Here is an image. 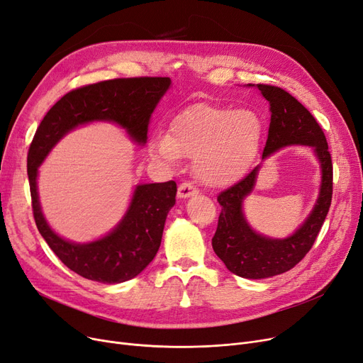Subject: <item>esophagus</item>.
I'll use <instances>...</instances> for the list:
<instances>
[{
  "instance_id": "1",
  "label": "esophagus",
  "mask_w": 363,
  "mask_h": 363,
  "mask_svg": "<svg viewBox=\"0 0 363 363\" xmlns=\"http://www.w3.org/2000/svg\"><path fill=\"white\" fill-rule=\"evenodd\" d=\"M199 191H197V188L193 185V184H190V182H184V184H181L179 186H178V199L179 200H184V199H188V197H193V196H196Z\"/></svg>"
}]
</instances>
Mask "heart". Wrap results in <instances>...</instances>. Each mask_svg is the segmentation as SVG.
<instances>
[{"label": "heart", "instance_id": "heart-1", "mask_svg": "<svg viewBox=\"0 0 363 363\" xmlns=\"http://www.w3.org/2000/svg\"><path fill=\"white\" fill-rule=\"evenodd\" d=\"M262 123L252 109L194 105L157 130L148 143L155 162L175 167L182 155L194 159L200 182L223 188L239 181L258 154Z\"/></svg>", "mask_w": 363, "mask_h": 363}]
</instances>
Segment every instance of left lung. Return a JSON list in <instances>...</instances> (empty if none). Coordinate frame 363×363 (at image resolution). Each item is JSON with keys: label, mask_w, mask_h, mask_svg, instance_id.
Listing matches in <instances>:
<instances>
[{"label": "left lung", "mask_w": 363, "mask_h": 363, "mask_svg": "<svg viewBox=\"0 0 363 363\" xmlns=\"http://www.w3.org/2000/svg\"><path fill=\"white\" fill-rule=\"evenodd\" d=\"M257 89L269 102L272 111L262 162L245 179L218 196L223 211L212 239L218 258L231 273L245 279H267L294 269L316 240L333 200V162L318 121L303 104L283 89L267 84H257ZM298 145L310 146L320 163V194L305 223L292 235L281 240L270 238L250 227L242 203L253 191L263 162L283 147Z\"/></svg>", "instance_id": "1"}]
</instances>
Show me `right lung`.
<instances>
[{
  "label": "right lung",
  "mask_w": 363,
  "mask_h": 363,
  "mask_svg": "<svg viewBox=\"0 0 363 363\" xmlns=\"http://www.w3.org/2000/svg\"><path fill=\"white\" fill-rule=\"evenodd\" d=\"M169 77L117 78L67 93L40 123L28 152V178L40 234L69 270L106 285L136 277L154 259L169 211L175 206L177 182L138 184L128 209L102 238L78 243L59 235L43 213L38 169L69 132L90 123H113L132 143L144 147L154 109L170 89Z\"/></svg>",
  "instance_id": "obj_1"
}]
</instances>
